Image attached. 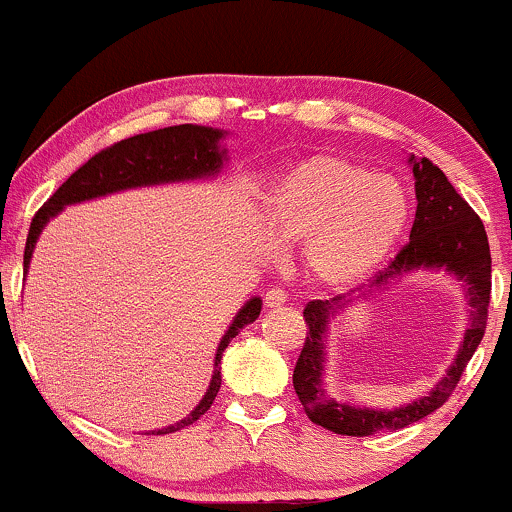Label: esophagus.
Wrapping results in <instances>:
<instances>
[{
	"label": "esophagus",
	"instance_id": "esophagus-1",
	"mask_svg": "<svg viewBox=\"0 0 512 512\" xmlns=\"http://www.w3.org/2000/svg\"><path fill=\"white\" fill-rule=\"evenodd\" d=\"M284 303H286V293L281 289H272L264 293V305H267V308H281Z\"/></svg>",
	"mask_w": 512,
	"mask_h": 512
}]
</instances>
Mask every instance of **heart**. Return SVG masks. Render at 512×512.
<instances>
[{"label": "heart", "instance_id": "b5f03b06", "mask_svg": "<svg viewBox=\"0 0 512 512\" xmlns=\"http://www.w3.org/2000/svg\"><path fill=\"white\" fill-rule=\"evenodd\" d=\"M409 219L407 190L342 156H310L281 173L264 199L276 240L305 245L310 279L327 289L363 281L390 257Z\"/></svg>", "mask_w": 512, "mask_h": 512}]
</instances>
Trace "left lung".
Instances as JSON below:
<instances>
[{"mask_svg": "<svg viewBox=\"0 0 512 512\" xmlns=\"http://www.w3.org/2000/svg\"><path fill=\"white\" fill-rule=\"evenodd\" d=\"M409 161L416 180V202H419L409 243L397 252L395 260L387 264L383 272L368 281L366 291L358 293L356 298L368 296L378 286H387L397 276L416 272V269H445L467 286L469 327L445 378L426 397H419L399 409H368L337 402L327 395L322 385L330 317L346 308L351 296H334L330 301H310L305 305L303 317L308 325V337L293 368V390L301 399L308 419L339 436H373L383 431H399L443 407L460 383L464 368L486 330L491 301V250L484 223L477 211L457 195L443 170L433 166L428 158L411 156Z\"/></svg>", "mask_w": 512, "mask_h": 512, "instance_id": "left-lung-1", "label": "left lung"}]
</instances>
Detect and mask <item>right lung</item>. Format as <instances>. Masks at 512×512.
Masks as SVG:
<instances>
[{
    "instance_id": "1",
    "label": "right lung",
    "mask_w": 512,
    "mask_h": 512,
    "mask_svg": "<svg viewBox=\"0 0 512 512\" xmlns=\"http://www.w3.org/2000/svg\"><path fill=\"white\" fill-rule=\"evenodd\" d=\"M223 129L214 127H199V125H175L163 127L156 132L137 134V137L122 139L108 149L98 151L96 156L88 161L79 170H74L67 180L62 182L60 190L52 195L38 214L33 216L31 231L26 238V250H23V272H28L31 264L33 248L38 243L40 231L45 228L52 216H57L69 204L86 202V199H96L103 195H113V192L132 190V187H146V185H163V182H185V180H199V178H214L223 168L226 161V149H221ZM262 301L260 298H250L238 315L233 317V325L223 334L219 349L214 356V375L207 395L197 404L195 411L178 421V424L158 428L156 436L161 433H175L180 428L195 424L202 414L214 404L216 392L221 387V356L231 339L243 330L245 325L255 322L260 317Z\"/></svg>"
}]
</instances>
